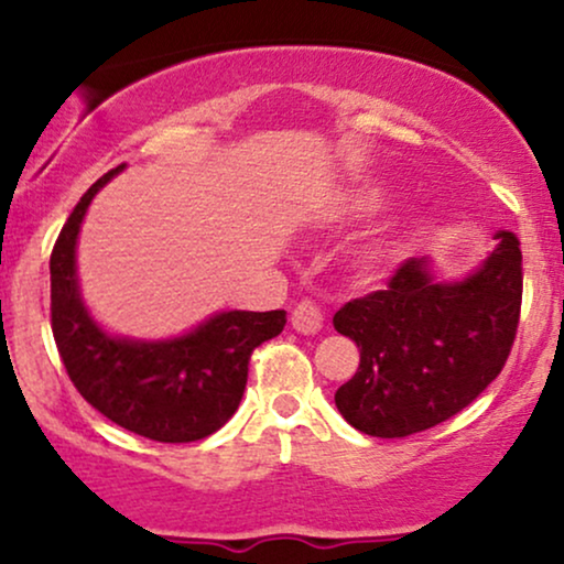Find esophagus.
<instances>
[{"label":"esophagus","mask_w":564,"mask_h":564,"mask_svg":"<svg viewBox=\"0 0 564 564\" xmlns=\"http://www.w3.org/2000/svg\"><path fill=\"white\" fill-rule=\"evenodd\" d=\"M291 326L300 334H318L323 328V310L310 300L300 302L291 310Z\"/></svg>","instance_id":"1"}]
</instances>
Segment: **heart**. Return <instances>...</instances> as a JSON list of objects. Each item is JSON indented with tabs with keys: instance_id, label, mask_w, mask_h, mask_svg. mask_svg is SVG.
Here are the masks:
<instances>
[{
	"instance_id": "obj_1",
	"label": "heart",
	"mask_w": 564,
	"mask_h": 564,
	"mask_svg": "<svg viewBox=\"0 0 564 564\" xmlns=\"http://www.w3.org/2000/svg\"><path fill=\"white\" fill-rule=\"evenodd\" d=\"M387 196H390V191H387V185L381 183L355 185L332 200V217L339 219V223H345V219L368 217L387 204ZM394 246H398V230H384L379 232V236L368 238V241L355 246L352 251L355 268L377 270L379 264L392 254Z\"/></svg>"
}]
</instances>
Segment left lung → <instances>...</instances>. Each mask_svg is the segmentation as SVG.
I'll list each match as a JSON object with an SVG mask.
<instances>
[{
  "label": "left lung",
  "instance_id": "left-lung-1",
  "mask_svg": "<svg viewBox=\"0 0 564 564\" xmlns=\"http://www.w3.org/2000/svg\"><path fill=\"white\" fill-rule=\"evenodd\" d=\"M496 249L462 281H440L430 257H411L390 286L347 302L334 328L360 349L355 377L334 403L371 437L424 432L501 373L520 323L522 251L498 230Z\"/></svg>",
  "mask_w": 564,
  "mask_h": 564
}]
</instances>
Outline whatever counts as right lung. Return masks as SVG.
<instances>
[{"label": "right lung", "mask_w": 564, "mask_h": 564, "mask_svg": "<svg viewBox=\"0 0 564 564\" xmlns=\"http://www.w3.org/2000/svg\"><path fill=\"white\" fill-rule=\"evenodd\" d=\"M127 164L84 193L50 257L53 336L70 381L113 424L156 443L209 437L236 413L251 349L286 326V310H223L172 339H132L100 326L82 300L76 241L89 204Z\"/></svg>", "instance_id": "add662e5"}]
</instances>
